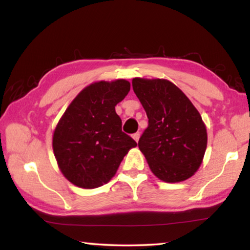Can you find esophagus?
I'll use <instances>...</instances> for the list:
<instances>
[{"label": "esophagus", "instance_id": "1", "mask_svg": "<svg viewBox=\"0 0 250 250\" xmlns=\"http://www.w3.org/2000/svg\"><path fill=\"white\" fill-rule=\"evenodd\" d=\"M133 138H134V141L136 142V143H138V141H139V137H141V134L139 133H135V134H133V136H132Z\"/></svg>", "mask_w": 250, "mask_h": 250}]
</instances>
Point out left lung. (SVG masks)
Here are the masks:
<instances>
[{"instance_id": "obj_1", "label": "left lung", "mask_w": 250, "mask_h": 250, "mask_svg": "<svg viewBox=\"0 0 250 250\" xmlns=\"http://www.w3.org/2000/svg\"><path fill=\"white\" fill-rule=\"evenodd\" d=\"M135 94L148 117L138 142L151 172L168 183L198 171L208 145L207 126L189 98L166 79L134 78Z\"/></svg>"}]
</instances>
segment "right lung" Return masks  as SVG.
I'll return each mask as SVG.
<instances>
[{
    "label": "right lung",
    "instance_id": "obj_1",
    "mask_svg": "<svg viewBox=\"0 0 250 250\" xmlns=\"http://www.w3.org/2000/svg\"><path fill=\"white\" fill-rule=\"evenodd\" d=\"M130 90L124 79L85 86L60 117L52 150L63 177L83 189H94L115 176L124 157L137 144L122 132L115 112Z\"/></svg>",
    "mask_w": 250,
    "mask_h": 250
}]
</instances>
